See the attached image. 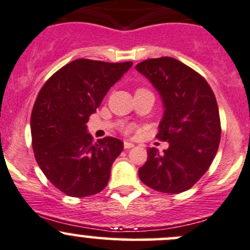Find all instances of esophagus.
Instances as JSON below:
<instances>
[{"label": "esophagus", "instance_id": "obj_1", "mask_svg": "<svg viewBox=\"0 0 250 250\" xmlns=\"http://www.w3.org/2000/svg\"><path fill=\"white\" fill-rule=\"evenodd\" d=\"M125 149H129V148H131V147H134V144L133 142H129V141H125Z\"/></svg>", "mask_w": 250, "mask_h": 250}]
</instances>
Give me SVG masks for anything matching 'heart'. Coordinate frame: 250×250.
I'll return each instance as SVG.
<instances>
[{"label": "heart", "instance_id": "heart-1", "mask_svg": "<svg viewBox=\"0 0 250 250\" xmlns=\"http://www.w3.org/2000/svg\"><path fill=\"white\" fill-rule=\"evenodd\" d=\"M131 130H133V125H127V127L125 128V133H130Z\"/></svg>", "mask_w": 250, "mask_h": 250}]
</instances>
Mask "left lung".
<instances>
[{
  "instance_id": "8db88e82",
  "label": "left lung",
  "mask_w": 250,
  "mask_h": 250,
  "mask_svg": "<svg viewBox=\"0 0 250 250\" xmlns=\"http://www.w3.org/2000/svg\"><path fill=\"white\" fill-rule=\"evenodd\" d=\"M136 70L160 92L165 114L155 138L169 144L164 153L148 148L139 177L153 190L180 193L201 179L217 153V101L204 77L171 57L144 60Z\"/></svg>"
}]
</instances>
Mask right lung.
Returning <instances> with one entry per match:
<instances>
[{
  "label": "right lung",
  "instance_id": "obj_1",
  "mask_svg": "<svg viewBox=\"0 0 250 250\" xmlns=\"http://www.w3.org/2000/svg\"><path fill=\"white\" fill-rule=\"evenodd\" d=\"M131 65L73 60L49 77L38 94L31 116L33 150L41 171L62 193L92 196L108 184L123 142L111 136L94 142L85 125Z\"/></svg>",
  "mask_w": 250,
  "mask_h": 250
}]
</instances>
